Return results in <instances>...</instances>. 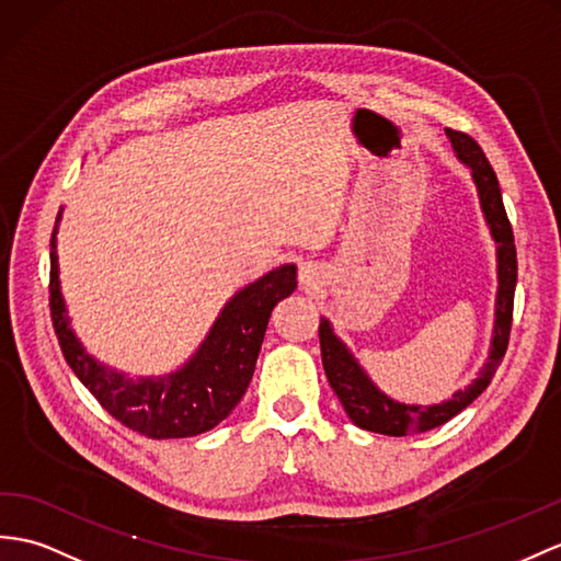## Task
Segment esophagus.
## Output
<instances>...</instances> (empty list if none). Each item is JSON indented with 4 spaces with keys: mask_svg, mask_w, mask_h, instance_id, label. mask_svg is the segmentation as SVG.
Here are the masks:
<instances>
[{
    "mask_svg": "<svg viewBox=\"0 0 561 561\" xmlns=\"http://www.w3.org/2000/svg\"><path fill=\"white\" fill-rule=\"evenodd\" d=\"M302 280H305V283H309V280H311V271H309V266H305V268H302Z\"/></svg>",
    "mask_w": 561,
    "mask_h": 561,
    "instance_id": "obj_1",
    "label": "esophagus"
}]
</instances>
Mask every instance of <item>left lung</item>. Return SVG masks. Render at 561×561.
<instances>
[{
	"instance_id": "obj_1",
	"label": "left lung",
	"mask_w": 561,
	"mask_h": 561,
	"mask_svg": "<svg viewBox=\"0 0 561 561\" xmlns=\"http://www.w3.org/2000/svg\"><path fill=\"white\" fill-rule=\"evenodd\" d=\"M449 140L457 157L467 163L473 173V181L481 195V207L493 230V238L500 244L497 259H500V290H497V319H495V335H493V350L485 366L469 388L459 390L453 400L433 407H409L386 398L371 380L366 378L362 366L354 362L347 347L333 335L331 323L321 321L319 325V340H321V359L323 371L328 376V383L335 390L337 400L343 402L347 416L357 423L359 428L371 433H383L402 438V435H414L421 431H431L435 426H443L445 421L457 416L461 409H467L478 394H481L490 380H493L497 366L502 364L504 352L510 345L512 333V313H514V288H516V248H514V233L512 224L504 211V202L500 193L497 175L485 159L481 145H478L471 135L447 128Z\"/></svg>"
}]
</instances>
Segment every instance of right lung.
<instances>
[{"label": "right lung", "instance_id": "right-lung-1", "mask_svg": "<svg viewBox=\"0 0 561 561\" xmlns=\"http://www.w3.org/2000/svg\"><path fill=\"white\" fill-rule=\"evenodd\" d=\"M57 233L49 242V311L68 366L108 414L152 440L190 438L221 423L248 390L271 311L295 293L297 268L280 266L240 290L214 323L207 343L167 378H126L80 347L59 293Z\"/></svg>", "mask_w": 561, "mask_h": 561}]
</instances>
